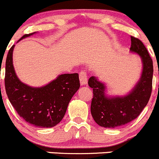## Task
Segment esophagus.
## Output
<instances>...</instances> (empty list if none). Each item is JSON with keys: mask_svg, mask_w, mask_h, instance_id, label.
Segmentation results:
<instances>
[{"mask_svg": "<svg viewBox=\"0 0 159 159\" xmlns=\"http://www.w3.org/2000/svg\"><path fill=\"white\" fill-rule=\"evenodd\" d=\"M80 84L82 86H85L87 84V75L85 71H81L80 73Z\"/></svg>", "mask_w": 159, "mask_h": 159, "instance_id": "esophagus-1", "label": "esophagus"}]
</instances>
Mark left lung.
Here are the masks:
<instances>
[{"mask_svg": "<svg viewBox=\"0 0 159 159\" xmlns=\"http://www.w3.org/2000/svg\"><path fill=\"white\" fill-rule=\"evenodd\" d=\"M130 50L139 55L142 73L132 90L124 97H107L106 85L91 76L88 84L93 89L91 114L96 123L106 128H114L130 123L139 116L150 99L152 90L153 62L141 40L131 36Z\"/></svg>", "mask_w": 159, "mask_h": 159, "instance_id": "obj_1", "label": "left lung"}]
</instances>
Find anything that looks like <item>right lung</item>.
<instances>
[{"label": "right lung", "instance_id": "right-lung-1", "mask_svg": "<svg viewBox=\"0 0 159 159\" xmlns=\"http://www.w3.org/2000/svg\"><path fill=\"white\" fill-rule=\"evenodd\" d=\"M35 32L26 34L18 40ZM10 48L6 59V93L20 117L39 128H52L63 118L72 97L79 89L78 73L59 75L42 87H31L20 81L13 66V50Z\"/></svg>", "mask_w": 159, "mask_h": 159}]
</instances>
